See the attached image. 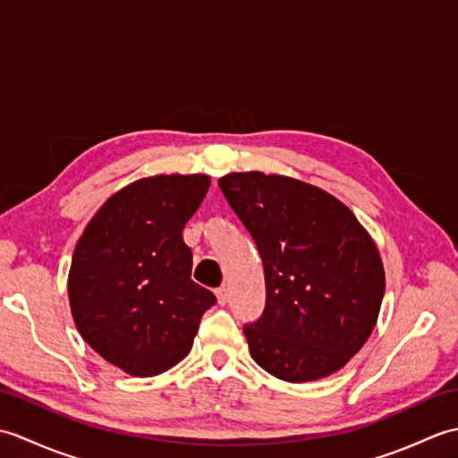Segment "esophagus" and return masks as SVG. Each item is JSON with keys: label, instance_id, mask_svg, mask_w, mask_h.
Listing matches in <instances>:
<instances>
[{"label": "esophagus", "instance_id": "1", "mask_svg": "<svg viewBox=\"0 0 458 458\" xmlns=\"http://www.w3.org/2000/svg\"><path fill=\"white\" fill-rule=\"evenodd\" d=\"M216 299H218V303L220 305H226V301H228V289L226 287H218L216 289Z\"/></svg>", "mask_w": 458, "mask_h": 458}]
</instances>
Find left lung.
I'll use <instances>...</instances> for the list:
<instances>
[{
    "mask_svg": "<svg viewBox=\"0 0 458 458\" xmlns=\"http://www.w3.org/2000/svg\"><path fill=\"white\" fill-rule=\"evenodd\" d=\"M218 187L264 261L266 310L244 328L256 364L284 382L338 372L377 323L386 271L344 202L285 174L228 173Z\"/></svg>",
    "mask_w": 458,
    "mask_h": 458,
    "instance_id": "obj_1",
    "label": "left lung"
}]
</instances>
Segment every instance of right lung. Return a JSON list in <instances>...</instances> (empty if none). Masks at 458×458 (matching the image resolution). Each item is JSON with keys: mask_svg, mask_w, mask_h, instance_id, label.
<instances>
[{"mask_svg": "<svg viewBox=\"0 0 458 458\" xmlns=\"http://www.w3.org/2000/svg\"><path fill=\"white\" fill-rule=\"evenodd\" d=\"M210 177L155 174L106 200L76 242L68 303L84 343L135 377L167 372L191 352L204 310L216 303L191 279L182 228Z\"/></svg>", "mask_w": 458, "mask_h": 458, "instance_id": "obj_1", "label": "right lung"}]
</instances>
